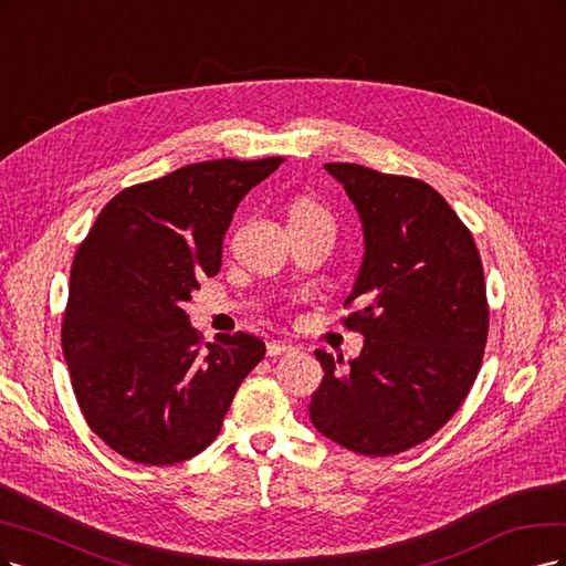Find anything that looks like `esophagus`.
<instances>
[{"label": "esophagus", "mask_w": 566, "mask_h": 566, "mask_svg": "<svg viewBox=\"0 0 566 566\" xmlns=\"http://www.w3.org/2000/svg\"><path fill=\"white\" fill-rule=\"evenodd\" d=\"M291 350H294V345L286 343V340H270V343H268V355H270V357L289 355Z\"/></svg>", "instance_id": "34e87169"}]
</instances>
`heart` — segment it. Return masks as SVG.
<instances>
[{
	"label": "heart",
	"instance_id": "b5f03b06",
	"mask_svg": "<svg viewBox=\"0 0 566 566\" xmlns=\"http://www.w3.org/2000/svg\"><path fill=\"white\" fill-rule=\"evenodd\" d=\"M289 221H307V223H329L332 226V216L319 202L310 197L296 199L289 209Z\"/></svg>",
	"mask_w": 566,
	"mask_h": 566
}]
</instances>
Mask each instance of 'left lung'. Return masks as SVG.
<instances>
[{
  "instance_id": "left-lung-1",
  "label": "left lung",
  "mask_w": 566,
  "mask_h": 566,
  "mask_svg": "<svg viewBox=\"0 0 566 566\" xmlns=\"http://www.w3.org/2000/svg\"><path fill=\"white\" fill-rule=\"evenodd\" d=\"M357 209L364 256L345 324L364 336L343 361L315 350L324 378L310 421L361 455L426 442L459 411L482 367L489 307L480 251L423 180L361 164H324Z\"/></svg>"
}]
</instances>
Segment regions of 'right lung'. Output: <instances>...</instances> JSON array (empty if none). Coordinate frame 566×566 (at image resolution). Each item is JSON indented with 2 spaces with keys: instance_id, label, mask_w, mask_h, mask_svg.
Masks as SVG:
<instances>
[{
  "instance_id": "add662e5",
  "label": "right lung",
  "mask_w": 566,
  "mask_h": 566,
  "mask_svg": "<svg viewBox=\"0 0 566 566\" xmlns=\"http://www.w3.org/2000/svg\"><path fill=\"white\" fill-rule=\"evenodd\" d=\"M282 164L213 159L122 190L70 270L63 355L88 428L124 459L174 465L205 451L265 343L218 334L207 350L184 303L221 270L237 205Z\"/></svg>"
}]
</instances>
